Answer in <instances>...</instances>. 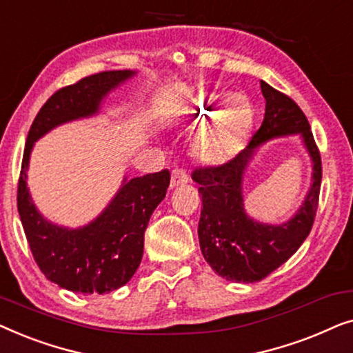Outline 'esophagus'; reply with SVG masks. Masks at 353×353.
Masks as SVG:
<instances>
[{"mask_svg": "<svg viewBox=\"0 0 353 353\" xmlns=\"http://www.w3.org/2000/svg\"><path fill=\"white\" fill-rule=\"evenodd\" d=\"M188 181H190V178H188L185 170H181V168H173V170H172V181H170L172 188L185 185V183H188Z\"/></svg>", "mask_w": 353, "mask_h": 353, "instance_id": "obj_1", "label": "esophagus"}]
</instances>
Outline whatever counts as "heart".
Returning a JSON list of instances; mask_svg holds the SVG:
<instances>
[{
  "mask_svg": "<svg viewBox=\"0 0 353 353\" xmlns=\"http://www.w3.org/2000/svg\"><path fill=\"white\" fill-rule=\"evenodd\" d=\"M192 125L211 122L197 134L194 154L202 162L220 163L233 156L248 134L254 119V109L243 93L225 98L220 93L199 94L188 108Z\"/></svg>",
  "mask_w": 353,
  "mask_h": 353,
  "instance_id": "b5f03b06",
  "label": "heart"
}]
</instances>
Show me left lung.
I'll use <instances>...</instances> for the list:
<instances>
[{"label":"left lung","instance_id":"8db88e82","mask_svg":"<svg viewBox=\"0 0 353 353\" xmlns=\"http://www.w3.org/2000/svg\"><path fill=\"white\" fill-rule=\"evenodd\" d=\"M265 96V119L248 146L220 165L196 167L192 181L199 186L202 212L199 244L215 273L236 283H255L286 262L310 234L321 188V156L310 123L296 101L260 80ZM301 132L314 161V185L296 216L272 227L250 221L243 214L240 178L260 142L273 136Z\"/></svg>","mask_w":353,"mask_h":353}]
</instances>
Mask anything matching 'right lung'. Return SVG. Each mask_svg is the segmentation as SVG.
Segmentation results:
<instances>
[{
    "label": "right lung",
    "mask_w": 353,
    "mask_h": 353,
    "mask_svg": "<svg viewBox=\"0 0 353 353\" xmlns=\"http://www.w3.org/2000/svg\"><path fill=\"white\" fill-rule=\"evenodd\" d=\"M132 75L130 70H105L57 90L37 114L23 149L17 210L33 259L50 281L85 296L115 291L137 272L144 231L165 197L170 172L163 168L132 178L99 219L85 228L65 230L48 223L33 205L26 183L28 157L38 138L56 125L94 114L105 93Z\"/></svg>",
    "instance_id": "right-lung-1"
}]
</instances>
